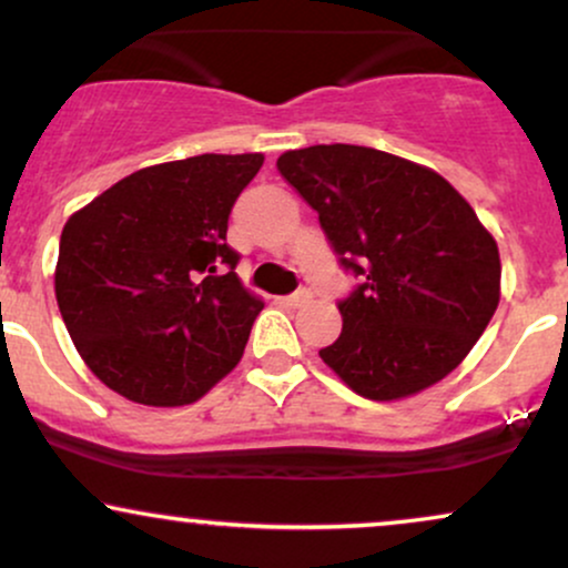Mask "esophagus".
Segmentation results:
<instances>
[{
    "mask_svg": "<svg viewBox=\"0 0 568 568\" xmlns=\"http://www.w3.org/2000/svg\"><path fill=\"white\" fill-rule=\"evenodd\" d=\"M306 302H310V291L306 288H298L296 293H291V296H283L285 306H302Z\"/></svg>",
    "mask_w": 568,
    "mask_h": 568,
    "instance_id": "esophagus-1",
    "label": "esophagus"
}]
</instances>
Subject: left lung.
I'll list each match as a JSON object with an SVG mask.
<instances>
[{"label": "left lung", "mask_w": 568, "mask_h": 568, "mask_svg": "<svg viewBox=\"0 0 568 568\" xmlns=\"http://www.w3.org/2000/svg\"><path fill=\"white\" fill-rule=\"evenodd\" d=\"M277 172L359 280L338 302L344 327L320 349L325 365L375 402L453 373L500 302L497 243L466 197L432 169L341 142L288 150Z\"/></svg>", "instance_id": "obj_1"}]
</instances>
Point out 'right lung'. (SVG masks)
<instances>
[{
	"instance_id": "1",
	"label": "right lung",
	"mask_w": 568,
	"mask_h": 568,
	"mask_svg": "<svg viewBox=\"0 0 568 568\" xmlns=\"http://www.w3.org/2000/svg\"><path fill=\"white\" fill-rule=\"evenodd\" d=\"M262 153L124 176L65 222L54 296L89 371L140 405L201 399L243 357L262 302L235 275L230 211Z\"/></svg>"
}]
</instances>
